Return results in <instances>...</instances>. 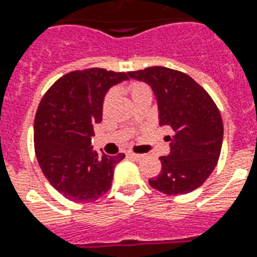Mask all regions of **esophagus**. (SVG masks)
Segmentation results:
<instances>
[{
  "label": "esophagus",
  "instance_id": "obj_1",
  "mask_svg": "<svg viewBox=\"0 0 257 257\" xmlns=\"http://www.w3.org/2000/svg\"><path fill=\"white\" fill-rule=\"evenodd\" d=\"M128 157L133 158V160H137V161H141L142 158L145 157L144 154H137V153H128Z\"/></svg>",
  "mask_w": 257,
  "mask_h": 257
}]
</instances>
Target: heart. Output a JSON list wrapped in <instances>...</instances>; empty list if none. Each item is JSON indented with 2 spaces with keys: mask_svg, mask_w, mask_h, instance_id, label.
Masks as SVG:
<instances>
[{
  "mask_svg": "<svg viewBox=\"0 0 257 257\" xmlns=\"http://www.w3.org/2000/svg\"><path fill=\"white\" fill-rule=\"evenodd\" d=\"M127 92L131 94V97L133 99H136L137 96H140V94L145 93V92H149L150 88L148 85L142 84V82H131V84L127 85ZM113 97H115V93H113V90H109L105 94V97H104V101H103V109L104 111H107L111 103L113 101Z\"/></svg>",
  "mask_w": 257,
  "mask_h": 257,
  "instance_id": "heart-1",
  "label": "heart"
}]
</instances>
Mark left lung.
<instances>
[{
  "instance_id": "1",
  "label": "left lung",
  "mask_w": 257,
  "mask_h": 257,
  "mask_svg": "<svg viewBox=\"0 0 257 257\" xmlns=\"http://www.w3.org/2000/svg\"><path fill=\"white\" fill-rule=\"evenodd\" d=\"M153 89L160 126L173 130L171 153L160 157L161 172L149 184L167 195L188 194L207 180L217 165L223 123L217 104L188 74L163 66L128 71Z\"/></svg>"
}]
</instances>
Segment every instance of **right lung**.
Returning <instances> with one entry per match:
<instances>
[{
    "instance_id": "1",
    "label": "right lung",
    "mask_w": 257,
    "mask_h": 257,
    "mask_svg": "<svg viewBox=\"0 0 257 257\" xmlns=\"http://www.w3.org/2000/svg\"><path fill=\"white\" fill-rule=\"evenodd\" d=\"M128 73L100 67L67 73L44 93L35 115V153L42 172L61 194L80 203L101 198L124 154L99 156L90 138L103 117L107 90Z\"/></svg>"
}]
</instances>
